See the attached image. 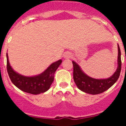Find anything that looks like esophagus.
Here are the masks:
<instances>
[{
    "mask_svg": "<svg viewBox=\"0 0 126 126\" xmlns=\"http://www.w3.org/2000/svg\"><path fill=\"white\" fill-rule=\"evenodd\" d=\"M71 57V54L70 52H66L64 53V57L65 58V59H70Z\"/></svg>",
    "mask_w": 126,
    "mask_h": 126,
    "instance_id": "1",
    "label": "esophagus"
}]
</instances>
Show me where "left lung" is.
<instances>
[{"instance_id":"left-lung-1","label":"left lung","mask_w":126,"mask_h":126,"mask_svg":"<svg viewBox=\"0 0 126 126\" xmlns=\"http://www.w3.org/2000/svg\"><path fill=\"white\" fill-rule=\"evenodd\" d=\"M118 45L117 68L110 78L106 79H94L88 76L81 70L79 65L73 61V78L76 84L80 90L88 94H97L105 92L113 85L119 78L121 71V53Z\"/></svg>"}]
</instances>
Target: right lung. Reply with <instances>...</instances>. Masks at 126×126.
<instances>
[{"mask_svg": "<svg viewBox=\"0 0 126 126\" xmlns=\"http://www.w3.org/2000/svg\"><path fill=\"white\" fill-rule=\"evenodd\" d=\"M7 70L12 83L19 90L30 94H38L47 92L50 87L54 79V74L62 63V60L53 62L38 75L25 76L18 74L10 65L7 53Z\"/></svg>", "mask_w": 126, "mask_h": 126, "instance_id": "right-lung-1", "label": "right lung"}]
</instances>
